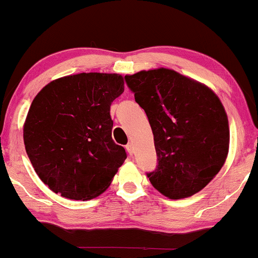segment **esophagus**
<instances>
[{
	"instance_id": "34e87169",
	"label": "esophagus",
	"mask_w": 258,
	"mask_h": 258,
	"mask_svg": "<svg viewBox=\"0 0 258 258\" xmlns=\"http://www.w3.org/2000/svg\"><path fill=\"white\" fill-rule=\"evenodd\" d=\"M126 151L127 152H128V154H134V153H135V147H134V144H132V143H128V144H127V146H126Z\"/></svg>"
}]
</instances>
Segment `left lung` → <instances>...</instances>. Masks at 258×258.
I'll return each instance as SVG.
<instances>
[{"instance_id": "1", "label": "left lung", "mask_w": 258, "mask_h": 258, "mask_svg": "<svg viewBox=\"0 0 258 258\" xmlns=\"http://www.w3.org/2000/svg\"><path fill=\"white\" fill-rule=\"evenodd\" d=\"M124 78L154 136L158 165L148 174L151 183L171 200L200 192L229 153V121L220 99L206 84L164 67Z\"/></svg>"}]
</instances>
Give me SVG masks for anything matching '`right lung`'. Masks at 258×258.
<instances>
[{
	"mask_svg": "<svg viewBox=\"0 0 258 258\" xmlns=\"http://www.w3.org/2000/svg\"><path fill=\"white\" fill-rule=\"evenodd\" d=\"M124 90L117 73L55 79L34 98L23 126L25 151L51 191L88 201L106 191L127 158L112 141L110 106Z\"/></svg>",
	"mask_w": 258,
	"mask_h": 258,
	"instance_id": "add662e5",
	"label": "right lung"
}]
</instances>
